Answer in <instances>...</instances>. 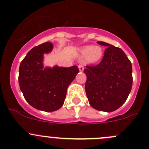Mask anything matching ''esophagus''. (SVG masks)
Returning <instances> with one entry per match:
<instances>
[{"label":"esophagus","mask_w":149,"mask_h":149,"mask_svg":"<svg viewBox=\"0 0 149 149\" xmlns=\"http://www.w3.org/2000/svg\"><path fill=\"white\" fill-rule=\"evenodd\" d=\"M79 69L80 71H83V70H84V65H83L82 63H80L79 65Z\"/></svg>","instance_id":"esophagus-1"}]
</instances>
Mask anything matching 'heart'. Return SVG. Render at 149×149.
Wrapping results in <instances>:
<instances>
[{"mask_svg": "<svg viewBox=\"0 0 149 149\" xmlns=\"http://www.w3.org/2000/svg\"><path fill=\"white\" fill-rule=\"evenodd\" d=\"M102 49L98 46H87L81 50V54L85 57H88L89 60L94 62L97 61L102 56Z\"/></svg>", "mask_w": 149, "mask_h": 149, "instance_id": "obj_1", "label": "heart"}]
</instances>
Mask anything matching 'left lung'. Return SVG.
I'll return each mask as SVG.
<instances>
[{"label":"left lung","mask_w":149,"mask_h":149,"mask_svg":"<svg viewBox=\"0 0 149 149\" xmlns=\"http://www.w3.org/2000/svg\"><path fill=\"white\" fill-rule=\"evenodd\" d=\"M107 46L101 61L86 65L85 89L88 102L93 109L111 112L127 99L133 84L132 65L125 53L118 47L98 41Z\"/></svg>","instance_id":"1"}]
</instances>
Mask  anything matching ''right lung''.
<instances>
[{"mask_svg": "<svg viewBox=\"0 0 149 149\" xmlns=\"http://www.w3.org/2000/svg\"><path fill=\"white\" fill-rule=\"evenodd\" d=\"M52 48L50 42L33 48L21 61L18 76L20 88L26 101L38 110L46 112L62 107L68 86L79 71L76 65L43 68V54Z\"/></svg>", "mask_w": 149, "mask_h": 149, "instance_id": "add662e5", "label": "right lung"}]
</instances>
